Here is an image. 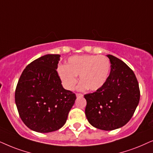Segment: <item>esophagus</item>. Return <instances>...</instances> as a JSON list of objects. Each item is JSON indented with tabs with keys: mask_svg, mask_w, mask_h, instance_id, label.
Returning a JSON list of instances; mask_svg holds the SVG:
<instances>
[{
	"mask_svg": "<svg viewBox=\"0 0 153 153\" xmlns=\"http://www.w3.org/2000/svg\"><path fill=\"white\" fill-rule=\"evenodd\" d=\"M82 94H80V93H77L76 94V97H82Z\"/></svg>",
	"mask_w": 153,
	"mask_h": 153,
	"instance_id": "esophagus-1",
	"label": "esophagus"
}]
</instances>
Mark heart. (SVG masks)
<instances>
[{
    "instance_id": "heart-1",
    "label": "heart",
    "mask_w": 153,
    "mask_h": 153,
    "mask_svg": "<svg viewBox=\"0 0 153 153\" xmlns=\"http://www.w3.org/2000/svg\"><path fill=\"white\" fill-rule=\"evenodd\" d=\"M110 71V61L103 55L71 56L66 66H59L57 68L63 86L68 90L74 89L78 82V75H80L82 82L78 89L84 90L88 88L91 91L98 90L106 82Z\"/></svg>"
}]
</instances>
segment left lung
Segmentation results:
<instances>
[{"label": "left lung", "instance_id": "obj_1", "mask_svg": "<svg viewBox=\"0 0 153 153\" xmlns=\"http://www.w3.org/2000/svg\"><path fill=\"white\" fill-rule=\"evenodd\" d=\"M107 56L111 62V73L106 82L84 97L89 123L97 129L111 131L130 120L139 103L140 89L133 71L115 56Z\"/></svg>", "mask_w": 153, "mask_h": 153}]
</instances>
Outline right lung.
Here are the masks:
<instances>
[{
  "label": "right lung",
  "mask_w": 153,
  "mask_h": 153,
  "mask_svg": "<svg viewBox=\"0 0 153 153\" xmlns=\"http://www.w3.org/2000/svg\"><path fill=\"white\" fill-rule=\"evenodd\" d=\"M59 54H46L26 67L18 81L15 103L26 126L48 133L66 123L76 96L63 87L57 71Z\"/></svg>",
  "instance_id": "1"
}]
</instances>
